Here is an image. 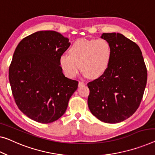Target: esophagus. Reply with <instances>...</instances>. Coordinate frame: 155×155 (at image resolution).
<instances>
[{
	"mask_svg": "<svg viewBox=\"0 0 155 155\" xmlns=\"http://www.w3.org/2000/svg\"><path fill=\"white\" fill-rule=\"evenodd\" d=\"M84 85H85V83H84L83 81H79V82H78V87L84 86Z\"/></svg>",
	"mask_w": 155,
	"mask_h": 155,
	"instance_id": "34e87169",
	"label": "esophagus"
}]
</instances>
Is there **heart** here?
Masks as SVG:
<instances>
[{
    "mask_svg": "<svg viewBox=\"0 0 155 155\" xmlns=\"http://www.w3.org/2000/svg\"><path fill=\"white\" fill-rule=\"evenodd\" d=\"M111 56V46L104 39H79L71 45L69 54L61 55L59 63L69 78H74L81 68L85 77L95 79L107 70Z\"/></svg>",
    "mask_w": 155,
    "mask_h": 155,
    "instance_id": "heart-1",
    "label": "heart"
}]
</instances>
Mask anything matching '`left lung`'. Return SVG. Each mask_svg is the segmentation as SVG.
Segmentation results:
<instances>
[{
    "label": "left lung",
    "instance_id": "8db88e82",
    "mask_svg": "<svg viewBox=\"0 0 155 155\" xmlns=\"http://www.w3.org/2000/svg\"><path fill=\"white\" fill-rule=\"evenodd\" d=\"M112 56L102 76L89 82L87 104L92 115L106 123L129 118L139 107L147 83V69L138 46L122 34L103 33Z\"/></svg>",
    "mask_w": 155,
    "mask_h": 155
}]
</instances>
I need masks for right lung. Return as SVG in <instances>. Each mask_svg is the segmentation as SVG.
Listing matches in <instances>:
<instances>
[{
  "label": "right lung",
  "instance_id": "1",
  "mask_svg": "<svg viewBox=\"0 0 155 155\" xmlns=\"http://www.w3.org/2000/svg\"><path fill=\"white\" fill-rule=\"evenodd\" d=\"M70 45L61 33L41 31L23 39L16 48L9 81L18 108L33 120H57L77 91L78 81L65 77L59 63Z\"/></svg>",
  "mask_w": 155,
  "mask_h": 155
}]
</instances>
